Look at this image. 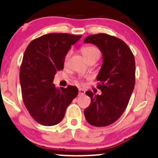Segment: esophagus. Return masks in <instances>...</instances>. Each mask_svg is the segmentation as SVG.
Segmentation results:
<instances>
[{"label": "esophagus", "mask_w": 158, "mask_h": 158, "mask_svg": "<svg viewBox=\"0 0 158 158\" xmlns=\"http://www.w3.org/2000/svg\"><path fill=\"white\" fill-rule=\"evenodd\" d=\"M85 94V90H82V89H79V94L78 95L79 96H82Z\"/></svg>", "instance_id": "34e87169"}]
</instances>
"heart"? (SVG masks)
<instances>
[{"label":"heart","instance_id":"heart-1","mask_svg":"<svg viewBox=\"0 0 158 158\" xmlns=\"http://www.w3.org/2000/svg\"><path fill=\"white\" fill-rule=\"evenodd\" d=\"M81 52L87 61H89L92 59H98L100 56V52H99V49L94 46H91V45H88V46L81 48Z\"/></svg>","mask_w":158,"mask_h":158}]
</instances>
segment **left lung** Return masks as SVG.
Masks as SVG:
<instances>
[{"instance_id": "obj_1", "label": "left lung", "mask_w": 158, "mask_h": 158, "mask_svg": "<svg viewBox=\"0 0 158 158\" xmlns=\"http://www.w3.org/2000/svg\"><path fill=\"white\" fill-rule=\"evenodd\" d=\"M85 43L96 44L101 50L103 64L97 77L101 95L88 90L90 104L84 110L87 122L96 127L109 126L118 119L128 106L135 85V60L123 40L106 33L90 35Z\"/></svg>"}]
</instances>
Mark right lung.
<instances>
[{
  "label": "right lung",
  "instance_id": "1",
  "mask_svg": "<svg viewBox=\"0 0 158 158\" xmlns=\"http://www.w3.org/2000/svg\"><path fill=\"white\" fill-rule=\"evenodd\" d=\"M81 35L49 33L32 40L23 54L20 83L24 106L39 124L51 126L64 118L67 108L78 95L68 85L57 89L52 83L58 70L64 68L65 56Z\"/></svg>",
  "mask_w": 158,
  "mask_h": 158
}]
</instances>
